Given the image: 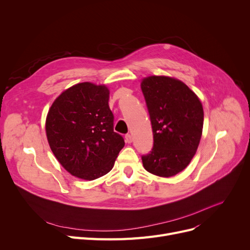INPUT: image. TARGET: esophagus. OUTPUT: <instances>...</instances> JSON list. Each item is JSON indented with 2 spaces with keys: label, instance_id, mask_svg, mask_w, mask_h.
I'll use <instances>...</instances> for the list:
<instances>
[{
  "label": "esophagus",
  "instance_id": "1",
  "mask_svg": "<svg viewBox=\"0 0 250 250\" xmlns=\"http://www.w3.org/2000/svg\"><path fill=\"white\" fill-rule=\"evenodd\" d=\"M125 139V143H127V144L133 142V137H132V135H129V134H126Z\"/></svg>",
  "mask_w": 250,
  "mask_h": 250
}]
</instances>
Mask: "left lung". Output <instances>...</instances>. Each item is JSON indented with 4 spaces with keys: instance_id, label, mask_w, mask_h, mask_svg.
Returning <instances> with one entry per match:
<instances>
[{
    "instance_id": "8db88e82",
    "label": "left lung",
    "mask_w": 250,
    "mask_h": 250,
    "mask_svg": "<svg viewBox=\"0 0 250 250\" xmlns=\"http://www.w3.org/2000/svg\"><path fill=\"white\" fill-rule=\"evenodd\" d=\"M153 130V148L142 155L152 174L170 177L182 171L199 147L204 125L202 103L179 80L165 76L145 78L141 84Z\"/></svg>"
}]
</instances>
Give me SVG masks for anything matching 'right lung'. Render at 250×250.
<instances>
[{"mask_svg":"<svg viewBox=\"0 0 250 250\" xmlns=\"http://www.w3.org/2000/svg\"><path fill=\"white\" fill-rule=\"evenodd\" d=\"M109 90L89 82L63 91L47 113L45 130L58 161L72 175L93 180L108 173L125 146L113 130Z\"/></svg>","mask_w":250,"mask_h":250,"instance_id":"obj_1","label":"right lung"}]
</instances>
